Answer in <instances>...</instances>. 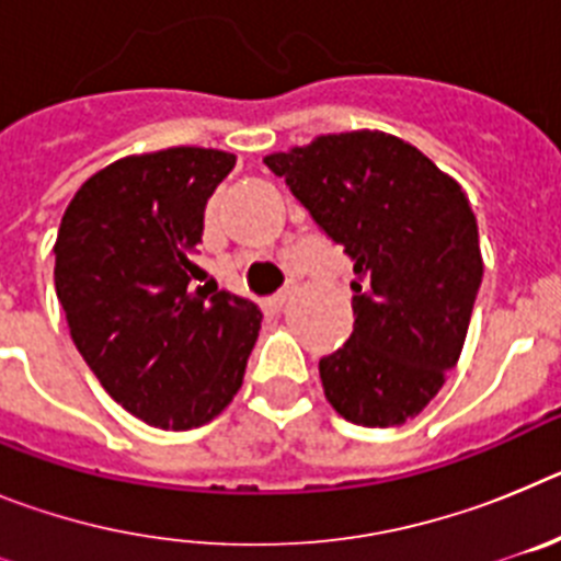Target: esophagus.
I'll return each mask as SVG.
<instances>
[{"mask_svg":"<svg viewBox=\"0 0 561 561\" xmlns=\"http://www.w3.org/2000/svg\"><path fill=\"white\" fill-rule=\"evenodd\" d=\"M291 291H295V286H286V289H280L277 295L270 297V306H275V309H284L286 304H289Z\"/></svg>","mask_w":561,"mask_h":561,"instance_id":"1","label":"esophagus"}]
</instances>
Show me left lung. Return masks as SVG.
<instances>
[{
  "instance_id": "left-lung-1",
  "label": "left lung",
  "mask_w": 561,
  "mask_h": 561,
  "mask_svg": "<svg viewBox=\"0 0 561 561\" xmlns=\"http://www.w3.org/2000/svg\"><path fill=\"white\" fill-rule=\"evenodd\" d=\"M264 162L354 261V334L320 359L325 399L362 427L415 419L458 365L483 277L463 187L379 128L320 134Z\"/></svg>"
}]
</instances>
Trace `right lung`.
I'll use <instances>...</instances> for the list:
<instances>
[{
    "label": "right lung",
    "instance_id": "right-lung-1",
    "mask_svg": "<svg viewBox=\"0 0 561 561\" xmlns=\"http://www.w3.org/2000/svg\"><path fill=\"white\" fill-rule=\"evenodd\" d=\"M236 153L173 146L92 173L58 227L56 295L108 396L151 427L213 421L238 393L261 331L247 297L193 289L205 207Z\"/></svg>",
    "mask_w": 561,
    "mask_h": 561
}]
</instances>
